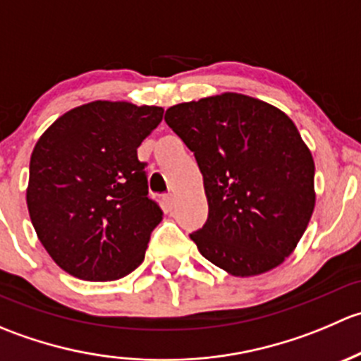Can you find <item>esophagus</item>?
<instances>
[{
	"mask_svg": "<svg viewBox=\"0 0 361 361\" xmlns=\"http://www.w3.org/2000/svg\"><path fill=\"white\" fill-rule=\"evenodd\" d=\"M162 201H164V206H166L169 211L173 209L174 204H176V201H174V195H173V194H166V195H164V197H162Z\"/></svg>",
	"mask_w": 361,
	"mask_h": 361,
	"instance_id": "obj_1",
	"label": "esophagus"
}]
</instances>
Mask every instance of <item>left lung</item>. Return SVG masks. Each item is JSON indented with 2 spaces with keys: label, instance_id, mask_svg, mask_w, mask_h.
Masks as SVG:
<instances>
[{
  "label": "left lung",
  "instance_id": "8db88e82",
  "mask_svg": "<svg viewBox=\"0 0 361 361\" xmlns=\"http://www.w3.org/2000/svg\"><path fill=\"white\" fill-rule=\"evenodd\" d=\"M164 118L202 173L209 213L190 234L202 257L238 278L281 265L316 202L314 160L292 118L235 92L174 104Z\"/></svg>",
  "mask_w": 361,
  "mask_h": 361
}]
</instances>
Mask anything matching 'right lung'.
<instances>
[{
	"mask_svg": "<svg viewBox=\"0 0 361 361\" xmlns=\"http://www.w3.org/2000/svg\"><path fill=\"white\" fill-rule=\"evenodd\" d=\"M162 115L160 106L92 101L39 136L25 201L39 243L68 274L115 281L145 260L162 211L148 197L137 147Z\"/></svg>",
	"mask_w": 361,
	"mask_h": 361,
	"instance_id": "add662e5",
	"label": "right lung"
}]
</instances>
